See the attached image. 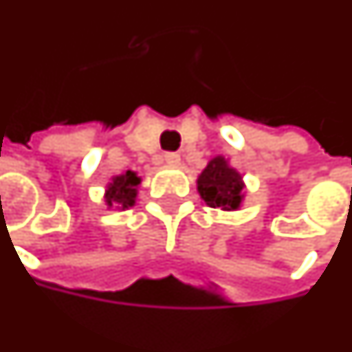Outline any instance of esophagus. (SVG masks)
Listing matches in <instances>:
<instances>
[{"instance_id": "obj_1", "label": "esophagus", "mask_w": 352, "mask_h": 352, "mask_svg": "<svg viewBox=\"0 0 352 352\" xmlns=\"http://www.w3.org/2000/svg\"><path fill=\"white\" fill-rule=\"evenodd\" d=\"M164 162H166L168 166H173V168H175V166H179V164H181V156H179V154H175V152H168V154L164 156Z\"/></svg>"}]
</instances>
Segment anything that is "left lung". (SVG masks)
I'll return each mask as SVG.
<instances>
[{
  "instance_id": "obj_1",
  "label": "left lung",
  "mask_w": 352,
  "mask_h": 352,
  "mask_svg": "<svg viewBox=\"0 0 352 352\" xmlns=\"http://www.w3.org/2000/svg\"><path fill=\"white\" fill-rule=\"evenodd\" d=\"M200 198L210 208L223 211H238L244 206V175L225 156H213L196 179Z\"/></svg>"
}]
</instances>
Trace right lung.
I'll use <instances>...</instances> for the list:
<instances>
[{
	"mask_svg": "<svg viewBox=\"0 0 352 352\" xmlns=\"http://www.w3.org/2000/svg\"><path fill=\"white\" fill-rule=\"evenodd\" d=\"M142 177L137 175V171L127 169L125 173L110 177L107 188H104V204L108 210H129L133 208L139 194V186Z\"/></svg>",
	"mask_w": 352,
	"mask_h": 352,
	"instance_id": "1",
	"label": "right lung"
}]
</instances>
